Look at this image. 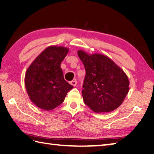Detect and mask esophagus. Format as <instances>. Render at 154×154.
Listing matches in <instances>:
<instances>
[{"mask_svg": "<svg viewBox=\"0 0 154 154\" xmlns=\"http://www.w3.org/2000/svg\"><path fill=\"white\" fill-rule=\"evenodd\" d=\"M70 84H71V85H72V86H76L77 85V81L76 80H73V81H71V82H70Z\"/></svg>", "mask_w": 154, "mask_h": 154, "instance_id": "1", "label": "esophagus"}]
</instances>
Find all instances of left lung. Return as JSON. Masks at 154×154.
<instances>
[{"instance_id": "obj_1", "label": "left lung", "mask_w": 154, "mask_h": 154, "mask_svg": "<svg viewBox=\"0 0 154 154\" xmlns=\"http://www.w3.org/2000/svg\"><path fill=\"white\" fill-rule=\"evenodd\" d=\"M85 69L82 96L96 113H106L122 105L129 91V80L120 67L108 56L77 51Z\"/></svg>"}]
</instances>
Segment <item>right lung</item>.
<instances>
[{
    "label": "right lung",
    "instance_id": "add662e5",
    "mask_svg": "<svg viewBox=\"0 0 154 154\" xmlns=\"http://www.w3.org/2000/svg\"><path fill=\"white\" fill-rule=\"evenodd\" d=\"M69 51L62 46H49L28 68L25 87L30 100L37 107L45 111L55 109L73 88L64 80L60 68Z\"/></svg>",
    "mask_w": 154,
    "mask_h": 154
}]
</instances>
